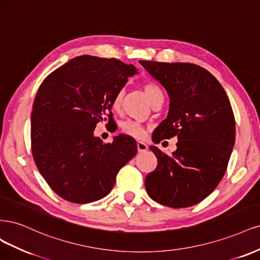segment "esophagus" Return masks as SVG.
Wrapping results in <instances>:
<instances>
[{"label":"esophagus","mask_w":260,"mask_h":260,"mask_svg":"<svg viewBox=\"0 0 260 260\" xmlns=\"http://www.w3.org/2000/svg\"><path fill=\"white\" fill-rule=\"evenodd\" d=\"M137 149H138V152H145L148 150V146L145 144V142L138 141L137 142Z\"/></svg>","instance_id":"1"}]
</instances>
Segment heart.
Listing matches in <instances>:
<instances>
[{"label":"heart","mask_w":260,"mask_h":260,"mask_svg":"<svg viewBox=\"0 0 260 260\" xmlns=\"http://www.w3.org/2000/svg\"><path fill=\"white\" fill-rule=\"evenodd\" d=\"M144 90H145L146 96L148 97V99L150 100V103L151 104L156 98L163 97L161 89L158 88L155 84H152V83H146V84H144ZM124 94H125L124 88H121L116 91V94L114 95L113 100H112V108L114 109V110L118 111L121 109L122 104H123V99H124ZM121 128L125 135H128V136L135 137V138H141L145 135L144 127L141 126L140 123H138L136 121H125L122 123Z\"/></svg>","instance_id":"b5f03b06"}]
</instances>
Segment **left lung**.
<instances>
[{
  "mask_svg": "<svg viewBox=\"0 0 260 260\" xmlns=\"http://www.w3.org/2000/svg\"><path fill=\"white\" fill-rule=\"evenodd\" d=\"M170 97L167 118L152 140L177 137L170 156L155 146L156 169L145 180L149 197L174 208L196 205L222 179L236 140V120L220 83L202 67L188 62L140 60Z\"/></svg>",
  "mask_w": 260,
  "mask_h": 260,
  "instance_id": "left-lung-1",
  "label": "left lung"
}]
</instances>
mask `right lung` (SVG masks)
Wrapping results in <instances>:
<instances>
[{
  "instance_id": "right-lung-1",
  "label": "right lung",
  "mask_w": 260,
  "mask_h": 260,
  "mask_svg": "<svg viewBox=\"0 0 260 260\" xmlns=\"http://www.w3.org/2000/svg\"><path fill=\"white\" fill-rule=\"evenodd\" d=\"M135 66L115 58L79 56L48 74L31 113V148L41 175L56 193L72 203L109 194L120 169L137 153L127 135L104 144L94 135L98 122L110 121L112 100Z\"/></svg>"
}]
</instances>
